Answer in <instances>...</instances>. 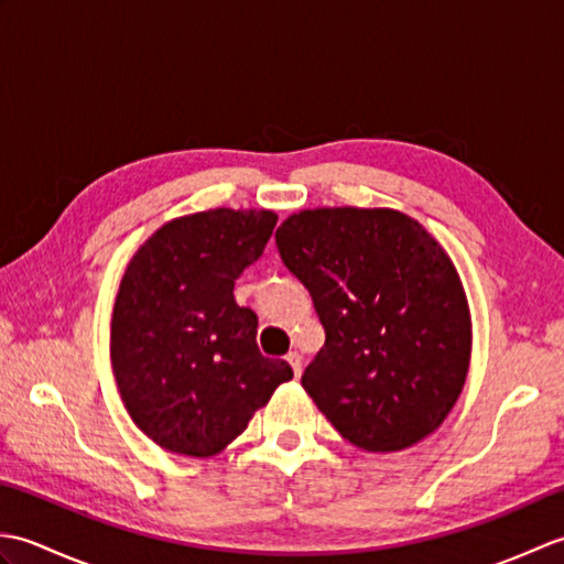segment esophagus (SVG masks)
<instances>
[{"label":"esophagus","mask_w":564,"mask_h":564,"mask_svg":"<svg viewBox=\"0 0 564 564\" xmlns=\"http://www.w3.org/2000/svg\"><path fill=\"white\" fill-rule=\"evenodd\" d=\"M285 361L291 364V368H293V373H295V378H301V373H303V356L297 354V351H291L289 356H285Z\"/></svg>","instance_id":"34e87169"}]
</instances>
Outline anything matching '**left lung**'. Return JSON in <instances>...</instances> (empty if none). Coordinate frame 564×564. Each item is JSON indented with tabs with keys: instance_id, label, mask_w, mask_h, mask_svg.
Instances as JSON below:
<instances>
[{
	"instance_id": "1",
	"label": "left lung",
	"mask_w": 564,
	"mask_h": 564,
	"mask_svg": "<svg viewBox=\"0 0 564 564\" xmlns=\"http://www.w3.org/2000/svg\"><path fill=\"white\" fill-rule=\"evenodd\" d=\"M281 259L313 295L325 346L303 388L366 453L414 446L458 402L473 319L448 251L392 208H307L275 230Z\"/></svg>"
}]
</instances>
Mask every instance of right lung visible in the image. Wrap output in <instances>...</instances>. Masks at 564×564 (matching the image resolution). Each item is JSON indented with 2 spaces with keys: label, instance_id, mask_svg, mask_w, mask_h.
Returning a JSON list of instances; mask_svg holds the SVG:
<instances>
[{
  "label": "right lung",
  "instance_id": "1",
  "mask_svg": "<svg viewBox=\"0 0 564 564\" xmlns=\"http://www.w3.org/2000/svg\"><path fill=\"white\" fill-rule=\"evenodd\" d=\"M275 220L263 208L182 215L128 261L111 315L113 378L130 419L164 451L223 453L293 378L259 354L257 315L232 295Z\"/></svg>",
  "mask_w": 564,
  "mask_h": 564
}]
</instances>
